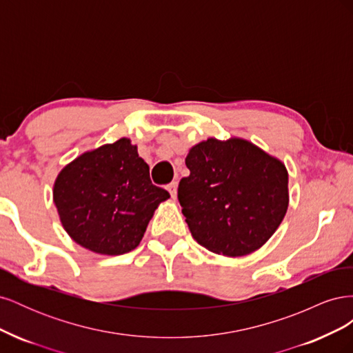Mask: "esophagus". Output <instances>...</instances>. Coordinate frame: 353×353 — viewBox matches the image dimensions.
<instances>
[{"instance_id":"obj_1","label":"esophagus","mask_w":353,"mask_h":353,"mask_svg":"<svg viewBox=\"0 0 353 353\" xmlns=\"http://www.w3.org/2000/svg\"><path fill=\"white\" fill-rule=\"evenodd\" d=\"M176 187H178V183H176V181H172V183H170V184L168 185V190H169V193H170V197H172L174 200L176 199Z\"/></svg>"}]
</instances>
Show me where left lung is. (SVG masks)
<instances>
[{
    "label": "left lung",
    "mask_w": 353,
    "mask_h": 353,
    "mask_svg": "<svg viewBox=\"0 0 353 353\" xmlns=\"http://www.w3.org/2000/svg\"><path fill=\"white\" fill-rule=\"evenodd\" d=\"M178 200L193 239L223 256H245L271 239L288 208L281 160L241 138L190 148Z\"/></svg>",
    "instance_id": "left-lung-1"
}]
</instances>
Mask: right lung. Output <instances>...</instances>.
<instances>
[{"label":"right lung","instance_id":"add662e5","mask_svg":"<svg viewBox=\"0 0 353 353\" xmlns=\"http://www.w3.org/2000/svg\"><path fill=\"white\" fill-rule=\"evenodd\" d=\"M150 169L130 138L81 154L61 169L52 199L63 228L82 248L117 256L140 244L160 203Z\"/></svg>","mask_w":353,"mask_h":353}]
</instances>
